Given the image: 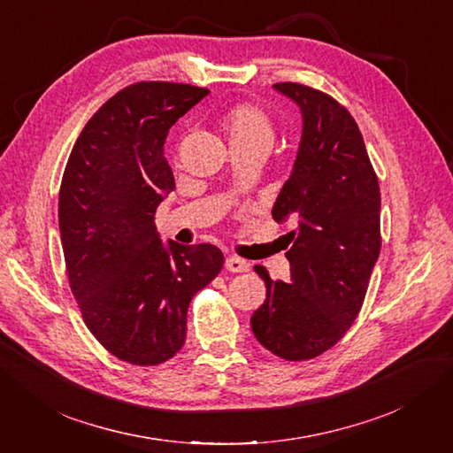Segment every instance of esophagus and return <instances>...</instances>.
Here are the masks:
<instances>
[{
  "label": "esophagus",
  "mask_w": 453,
  "mask_h": 453,
  "mask_svg": "<svg viewBox=\"0 0 453 453\" xmlns=\"http://www.w3.org/2000/svg\"><path fill=\"white\" fill-rule=\"evenodd\" d=\"M225 268L228 270V272H248L250 270V263L248 260H243V258H240V257H228L226 260H225Z\"/></svg>",
  "instance_id": "esophagus-1"
}]
</instances>
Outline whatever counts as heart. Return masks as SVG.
I'll return each mask as SVG.
<instances>
[{
	"label": "heart",
	"mask_w": 453,
	"mask_h": 453,
	"mask_svg": "<svg viewBox=\"0 0 453 453\" xmlns=\"http://www.w3.org/2000/svg\"><path fill=\"white\" fill-rule=\"evenodd\" d=\"M221 125L230 145L268 149L276 138V122L263 105L255 102H238L228 107Z\"/></svg>",
	"instance_id": "1"
}]
</instances>
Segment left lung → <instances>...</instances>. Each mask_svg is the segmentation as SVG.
Masks as SVG:
<instances>
[{
    "label": "left lung",
    "mask_w": 453,
    "mask_h": 453,
    "mask_svg": "<svg viewBox=\"0 0 453 453\" xmlns=\"http://www.w3.org/2000/svg\"><path fill=\"white\" fill-rule=\"evenodd\" d=\"M303 111L295 168L273 203V221L293 219L291 281H273L251 318L255 338L285 361H308L346 334L365 303L381 248L380 185L357 122L333 96L276 83Z\"/></svg>",
    "instance_id": "obj_1"
}]
</instances>
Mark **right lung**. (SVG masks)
I'll use <instances>...</instances> for the list:
<instances>
[{"mask_svg": "<svg viewBox=\"0 0 453 453\" xmlns=\"http://www.w3.org/2000/svg\"><path fill=\"white\" fill-rule=\"evenodd\" d=\"M208 88L140 81L92 115L67 158L58 195L65 273L83 321L115 357L135 366L172 359L185 344L187 310L215 280L211 243L168 248L155 213L175 181L164 142Z\"/></svg>", "mask_w": 453, "mask_h": 453, "instance_id": "obj_1", "label": "right lung"}]
</instances>
